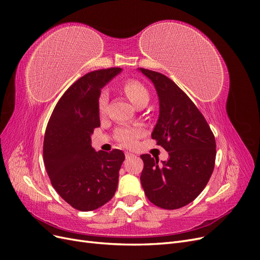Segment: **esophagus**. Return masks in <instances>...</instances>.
<instances>
[{"label":"esophagus","instance_id":"esophagus-1","mask_svg":"<svg viewBox=\"0 0 260 260\" xmlns=\"http://www.w3.org/2000/svg\"><path fill=\"white\" fill-rule=\"evenodd\" d=\"M135 155H133L132 153H130V152H125V158H131V157H133Z\"/></svg>","mask_w":260,"mask_h":260}]
</instances>
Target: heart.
Segmentation results:
<instances>
[{"mask_svg":"<svg viewBox=\"0 0 260 260\" xmlns=\"http://www.w3.org/2000/svg\"><path fill=\"white\" fill-rule=\"evenodd\" d=\"M124 93L131 103L136 107L147 104L149 101V94L143 84H141L136 81L128 82L124 85ZM108 103V93L107 91L102 92L100 100H99V111L101 114H104L106 111V106ZM140 129H120L118 131V139H119L122 143L131 145L137 141V139L141 136Z\"/></svg>","mask_w":260,"mask_h":260,"instance_id":"1","label":"heart"}]
</instances>
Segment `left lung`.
Here are the masks:
<instances>
[{
    "label": "left lung",
    "instance_id": "left-lung-1",
    "mask_svg": "<svg viewBox=\"0 0 260 260\" xmlns=\"http://www.w3.org/2000/svg\"><path fill=\"white\" fill-rule=\"evenodd\" d=\"M154 84L159 102L158 119L152 132L168 152L160 161L141 155L140 180L146 198L164 209H178L193 202L214 171L216 141L205 118L179 86L165 75L138 68Z\"/></svg>",
    "mask_w": 260,
    "mask_h": 260
}]
</instances>
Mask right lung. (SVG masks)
<instances>
[{
    "label": "right lung",
    "mask_w": 260,
    "mask_h": 260,
    "mask_svg": "<svg viewBox=\"0 0 260 260\" xmlns=\"http://www.w3.org/2000/svg\"><path fill=\"white\" fill-rule=\"evenodd\" d=\"M121 70H96L77 80L55 106L45 130L46 172L60 198L78 210L100 208L117 190L124 154L120 149L96 152L91 136L101 125V90Z\"/></svg>",
    "instance_id": "1"
}]
</instances>
